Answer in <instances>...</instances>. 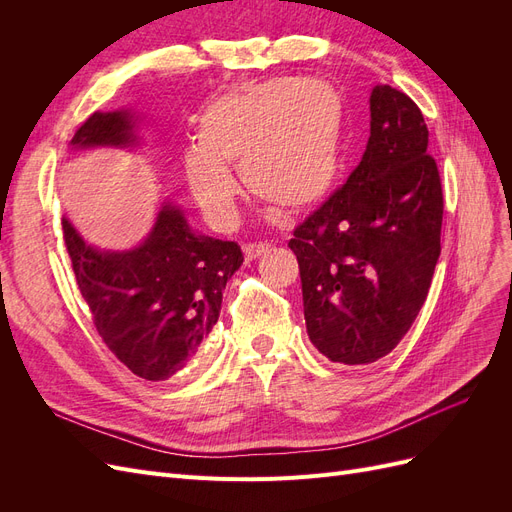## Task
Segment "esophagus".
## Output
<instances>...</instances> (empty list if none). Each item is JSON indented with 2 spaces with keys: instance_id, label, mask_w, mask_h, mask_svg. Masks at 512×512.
<instances>
[{
  "instance_id": "esophagus-1",
  "label": "esophagus",
  "mask_w": 512,
  "mask_h": 512,
  "mask_svg": "<svg viewBox=\"0 0 512 512\" xmlns=\"http://www.w3.org/2000/svg\"><path fill=\"white\" fill-rule=\"evenodd\" d=\"M267 250H269L267 243H247V245H243V254H245L247 260H256Z\"/></svg>"
}]
</instances>
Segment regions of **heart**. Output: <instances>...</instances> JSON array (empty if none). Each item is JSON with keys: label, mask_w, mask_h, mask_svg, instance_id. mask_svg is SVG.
Wrapping results in <instances>:
<instances>
[{"label": "heart", "mask_w": 512, "mask_h": 512, "mask_svg": "<svg viewBox=\"0 0 512 512\" xmlns=\"http://www.w3.org/2000/svg\"><path fill=\"white\" fill-rule=\"evenodd\" d=\"M346 106L320 76H282L211 98L196 119V147L185 153V183L207 218L230 224L239 185L260 203L305 215L327 200L342 170Z\"/></svg>", "instance_id": "heart-1"}]
</instances>
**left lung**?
<instances>
[{"label": "left lung", "instance_id": "1", "mask_svg": "<svg viewBox=\"0 0 512 512\" xmlns=\"http://www.w3.org/2000/svg\"><path fill=\"white\" fill-rule=\"evenodd\" d=\"M369 113L361 164L288 243L299 260L307 335L344 365L374 363L399 344L440 258L444 200L421 108L376 85Z\"/></svg>", "mask_w": 512, "mask_h": 512}]
</instances>
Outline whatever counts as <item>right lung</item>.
<instances>
[{
  "label": "right lung",
  "mask_w": 512,
  "mask_h": 512,
  "mask_svg": "<svg viewBox=\"0 0 512 512\" xmlns=\"http://www.w3.org/2000/svg\"><path fill=\"white\" fill-rule=\"evenodd\" d=\"M132 108L94 113L76 130L72 153L141 147ZM64 241L76 284L117 359L151 382L179 376L211 333L222 290L243 265L241 247L203 235L164 198L147 237L130 250H100L66 218Z\"/></svg>",
  "instance_id": "right-lung-1"
}]
</instances>
